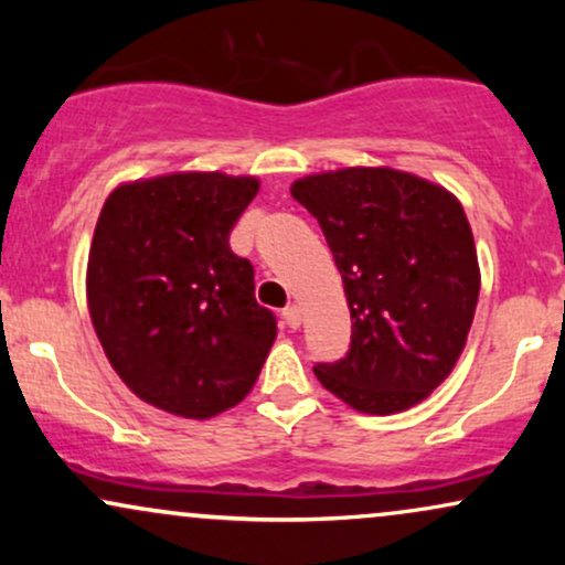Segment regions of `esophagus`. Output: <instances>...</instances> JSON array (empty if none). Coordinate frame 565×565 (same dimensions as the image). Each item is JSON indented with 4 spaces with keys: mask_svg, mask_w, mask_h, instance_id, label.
<instances>
[{
    "mask_svg": "<svg viewBox=\"0 0 565 565\" xmlns=\"http://www.w3.org/2000/svg\"><path fill=\"white\" fill-rule=\"evenodd\" d=\"M284 321H287L289 329L300 327V321H302L300 308H297V305H287V308H284Z\"/></svg>",
    "mask_w": 565,
    "mask_h": 565,
    "instance_id": "1",
    "label": "esophagus"
}]
</instances>
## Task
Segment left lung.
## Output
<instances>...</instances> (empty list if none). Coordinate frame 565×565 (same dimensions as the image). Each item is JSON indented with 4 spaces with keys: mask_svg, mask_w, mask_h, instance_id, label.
<instances>
[{
    "mask_svg": "<svg viewBox=\"0 0 565 565\" xmlns=\"http://www.w3.org/2000/svg\"><path fill=\"white\" fill-rule=\"evenodd\" d=\"M291 196L319 220L353 321L345 359L316 377L364 414L419 404L457 364L481 291L462 204L387 167L310 174Z\"/></svg>",
    "mask_w": 565,
    "mask_h": 565,
    "instance_id": "8db88e82",
    "label": "left lung"
}]
</instances>
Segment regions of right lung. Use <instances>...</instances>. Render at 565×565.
Instances as JSON below:
<instances>
[{"label":"right lung","mask_w":565,"mask_h":565,"mask_svg":"<svg viewBox=\"0 0 565 565\" xmlns=\"http://www.w3.org/2000/svg\"><path fill=\"white\" fill-rule=\"evenodd\" d=\"M255 178L180 172L116 188L97 217L87 302L97 340L146 404L188 419L236 406L276 340L255 268L228 238Z\"/></svg>","instance_id":"obj_1"}]
</instances>
